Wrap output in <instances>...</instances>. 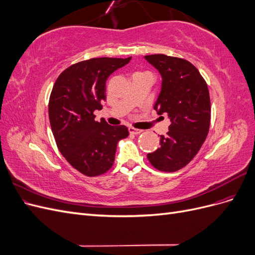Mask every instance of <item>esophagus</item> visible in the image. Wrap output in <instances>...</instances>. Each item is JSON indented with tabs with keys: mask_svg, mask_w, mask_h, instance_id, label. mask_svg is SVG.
<instances>
[{
	"mask_svg": "<svg viewBox=\"0 0 255 255\" xmlns=\"http://www.w3.org/2000/svg\"><path fill=\"white\" fill-rule=\"evenodd\" d=\"M128 132L130 134H134V135H139L140 133H142L141 129H137V128H128Z\"/></svg>",
	"mask_w": 255,
	"mask_h": 255,
	"instance_id": "1",
	"label": "esophagus"
}]
</instances>
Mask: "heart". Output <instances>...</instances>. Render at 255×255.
Returning <instances> with one entry per match:
<instances>
[{"label":"heart","mask_w":255,"mask_h":255,"mask_svg":"<svg viewBox=\"0 0 255 255\" xmlns=\"http://www.w3.org/2000/svg\"><path fill=\"white\" fill-rule=\"evenodd\" d=\"M137 74H142V72H136L134 75H137Z\"/></svg>","instance_id":"obj_1"}]
</instances>
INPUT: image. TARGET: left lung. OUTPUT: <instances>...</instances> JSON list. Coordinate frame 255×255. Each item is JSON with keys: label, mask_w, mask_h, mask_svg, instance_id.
Returning <instances> with one entry per match:
<instances>
[{"label": "left lung", "mask_w": 255, "mask_h": 255, "mask_svg": "<svg viewBox=\"0 0 255 255\" xmlns=\"http://www.w3.org/2000/svg\"><path fill=\"white\" fill-rule=\"evenodd\" d=\"M144 58L161 75V89L154 110L167 114L171 125L160 135V146L149 153L151 165L159 171L174 172L194 158L206 139L211 123V100L206 82L188 60L164 54Z\"/></svg>", "instance_id": "obj_1"}]
</instances>
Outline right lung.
Returning a JSON list of instances; mask_svg holds the SVG:
<instances>
[{"label":"right lung","mask_w":255,"mask_h":255,"mask_svg":"<svg viewBox=\"0 0 255 255\" xmlns=\"http://www.w3.org/2000/svg\"><path fill=\"white\" fill-rule=\"evenodd\" d=\"M128 58L100 57L67 68L54 84L49 118L57 148L74 169L97 176L112 168L119 140L128 136L125 126H109L95 120L96 110L105 101L106 80Z\"/></svg>","instance_id":"add662e5"}]
</instances>
